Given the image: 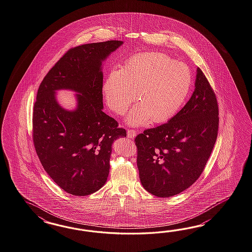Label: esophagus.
<instances>
[{
  "label": "esophagus",
  "mask_w": 252,
  "mask_h": 252,
  "mask_svg": "<svg viewBox=\"0 0 252 252\" xmlns=\"http://www.w3.org/2000/svg\"><path fill=\"white\" fill-rule=\"evenodd\" d=\"M135 135H136V132H135V130H132V129H130V130H127V137L128 138H134L135 137Z\"/></svg>",
  "instance_id": "1"
}]
</instances>
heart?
<instances>
[{"label":"heart","mask_w":252,"mask_h":252,"mask_svg":"<svg viewBox=\"0 0 252 252\" xmlns=\"http://www.w3.org/2000/svg\"><path fill=\"white\" fill-rule=\"evenodd\" d=\"M191 81L190 70L184 63L148 52L130 57L120 70L111 71L103 84V94L108 107L118 116L126 113L135 94L137 104L126 117L130 126L164 123L184 104Z\"/></svg>","instance_id":"1"}]
</instances>
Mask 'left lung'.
Segmentation results:
<instances>
[{
  "instance_id": "8db88e82",
  "label": "left lung",
  "mask_w": 252,
  "mask_h": 252,
  "mask_svg": "<svg viewBox=\"0 0 252 252\" xmlns=\"http://www.w3.org/2000/svg\"><path fill=\"white\" fill-rule=\"evenodd\" d=\"M219 129L215 93L196 69L195 90L167 123L135 137L142 186L156 196L181 193L201 175L214 148Z\"/></svg>"
}]
</instances>
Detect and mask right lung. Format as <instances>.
<instances>
[{
	"instance_id": "add662e5",
	"label": "right lung",
	"mask_w": 252,
	"mask_h": 252,
	"mask_svg": "<svg viewBox=\"0 0 252 252\" xmlns=\"http://www.w3.org/2000/svg\"><path fill=\"white\" fill-rule=\"evenodd\" d=\"M122 41L88 43L69 50L45 75L37 92L32 138L51 178L74 196L99 190L109 174L112 145L126 131L103 111V62ZM59 90L77 94V106L63 109Z\"/></svg>"
}]
</instances>
